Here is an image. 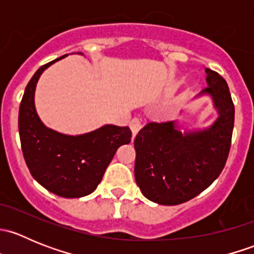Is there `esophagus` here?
I'll return each mask as SVG.
<instances>
[{"mask_svg": "<svg viewBox=\"0 0 254 254\" xmlns=\"http://www.w3.org/2000/svg\"><path fill=\"white\" fill-rule=\"evenodd\" d=\"M130 129H131V132H132V137L136 136L137 132L140 131V129L142 127L141 123H140L139 119H136V118H134V119H131V122H130L129 124Z\"/></svg>", "mask_w": 254, "mask_h": 254, "instance_id": "1", "label": "esophagus"}]
</instances>
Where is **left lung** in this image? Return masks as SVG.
I'll list each match as a JSON object with an SVG mask.
<instances>
[{"label":"left lung","instance_id":"left-lung-1","mask_svg":"<svg viewBox=\"0 0 254 254\" xmlns=\"http://www.w3.org/2000/svg\"><path fill=\"white\" fill-rule=\"evenodd\" d=\"M204 89L220 117L210 129L182 135L173 122L148 123L134 140L135 179L148 200L178 205L205 190L226 165L235 123V106L225 78L206 68Z\"/></svg>","mask_w":254,"mask_h":254}]
</instances>
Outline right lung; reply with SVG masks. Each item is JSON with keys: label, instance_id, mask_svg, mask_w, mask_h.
<instances>
[{"label": "right lung", "instance_id": "obj_1", "mask_svg": "<svg viewBox=\"0 0 254 254\" xmlns=\"http://www.w3.org/2000/svg\"><path fill=\"white\" fill-rule=\"evenodd\" d=\"M38 68L25 87L18 115L20 145L33 178L63 198H81L96 190L118 147L131 140L127 127L106 125L79 136L48 129L34 108L38 78L51 64Z\"/></svg>", "mask_w": 254, "mask_h": 254}]
</instances>
